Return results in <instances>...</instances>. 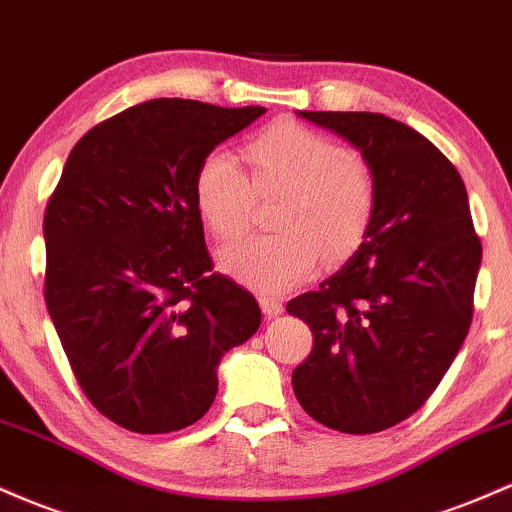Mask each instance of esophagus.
I'll list each match as a JSON object with an SVG mask.
<instances>
[{
	"mask_svg": "<svg viewBox=\"0 0 512 512\" xmlns=\"http://www.w3.org/2000/svg\"><path fill=\"white\" fill-rule=\"evenodd\" d=\"M260 306H262V313H265L267 318H277V316H282V313H284L282 301L274 299V296L262 294V296H260Z\"/></svg>",
	"mask_w": 512,
	"mask_h": 512,
	"instance_id": "34e87169",
	"label": "esophagus"
}]
</instances>
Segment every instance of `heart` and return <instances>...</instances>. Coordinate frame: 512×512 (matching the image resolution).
Wrapping results in <instances>:
<instances>
[{"label":"heart","mask_w":512,"mask_h":512,"mask_svg":"<svg viewBox=\"0 0 512 512\" xmlns=\"http://www.w3.org/2000/svg\"><path fill=\"white\" fill-rule=\"evenodd\" d=\"M250 182L226 153L201 160L194 204L216 238L240 235L255 194H284L279 235H257L223 247L218 262L252 289L279 294L311 277L323 260L342 262L359 250L376 216V179L364 157L296 121H274L247 140Z\"/></svg>","instance_id":"heart-1"}]
</instances>
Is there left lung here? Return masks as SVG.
I'll use <instances>...</instances> for the list:
<instances>
[{"label": "left lung", "instance_id": "left-lung-1", "mask_svg": "<svg viewBox=\"0 0 512 512\" xmlns=\"http://www.w3.org/2000/svg\"><path fill=\"white\" fill-rule=\"evenodd\" d=\"M299 116L362 153L376 179V216L340 272L286 303L313 333L291 384L325 428L381 432L418 411L457 357L481 240L457 167L411 126L369 111Z\"/></svg>", "mask_w": 512, "mask_h": 512}]
</instances>
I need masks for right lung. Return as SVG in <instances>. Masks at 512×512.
<instances>
[{
  "label": "right lung",
  "instance_id": "add662e5",
  "mask_svg": "<svg viewBox=\"0 0 512 512\" xmlns=\"http://www.w3.org/2000/svg\"><path fill=\"white\" fill-rule=\"evenodd\" d=\"M265 111L150 99L67 157L43 218L46 303L84 396L121 428L196 423L223 355L260 328L255 296L213 272L194 177Z\"/></svg>",
  "mask_w": 512,
  "mask_h": 512
}]
</instances>
